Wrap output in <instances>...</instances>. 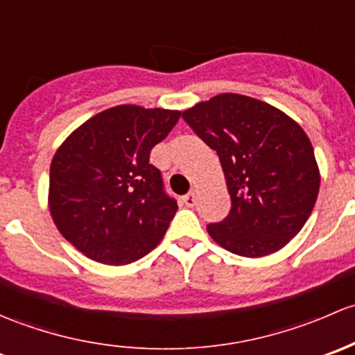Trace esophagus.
<instances>
[{"instance_id": "esophagus-1", "label": "esophagus", "mask_w": 355, "mask_h": 355, "mask_svg": "<svg viewBox=\"0 0 355 355\" xmlns=\"http://www.w3.org/2000/svg\"><path fill=\"white\" fill-rule=\"evenodd\" d=\"M182 203H184L186 207H195V203H196L195 191H191V193H188V195L182 196Z\"/></svg>"}]
</instances>
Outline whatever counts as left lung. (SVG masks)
<instances>
[{
  "mask_svg": "<svg viewBox=\"0 0 355 355\" xmlns=\"http://www.w3.org/2000/svg\"><path fill=\"white\" fill-rule=\"evenodd\" d=\"M217 152L231 211L208 224L224 250L259 258L282 250L311 215L320 191L313 145L286 112L258 98L220 94L182 112Z\"/></svg>",
  "mask_w": 355,
  "mask_h": 355,
  "instance_id": "8db88e82",
  "label": "left lung"
}]
</instances>
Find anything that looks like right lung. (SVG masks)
I'll return each mask as SVG.
<instances>
[{
    "instance_id": "obj_1",
    "label": "right lung",
    "mask_w": 355,
    "mask_h": 355,
    "mask_svg": "<svg viewBox=\"0 0 355 355\" xmlns=\"http://www.w3.org/2000/svg\"><path fill=\"white\" fill-rule=\"evenodd\" d=\"M181 112L124 104L76 128L51 162L49 210L87 258L128 265L160 243L178 210L150 152Z\"/></svg>"
}]
</instances>
